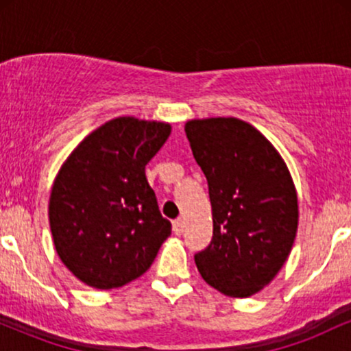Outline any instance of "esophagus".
Listing matches in <instances>:
<instances>
[{"label":"esophagus","instance_id":"34e87169","mask_svg":"<svg viewBox=\"0 0 351 351\" xmlns=\"http://www.w3.org/2000/svg\"><path fill=\"white\" fill-rule=\"evenodd\" d=\"M183 231H184V223L181 219H176L175 223H173V232H175L176 236H180L183 234Z\"/></svg>","mask_w":351,"mask_h":351}]
</instances>
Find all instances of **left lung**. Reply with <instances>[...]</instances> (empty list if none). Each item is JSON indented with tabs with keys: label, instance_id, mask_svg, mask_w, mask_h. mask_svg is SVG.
Here are the masks:
<instances>
[{
	"label": "left lung",
	"instance_id": "1",
	"mask_svg": "<svg viewBox=\"0 0 351 351\" xmlns=\"http://www.w3.org/2000/svg\"><path fill=\"white\" fill-rule=\"evenodd\" d=\"M184 132L213 208V241L195 256L196 267L224 295L251 297L279 274L295 241L291 171L277 148L236 117L188 120Z\"/></svg>",
	"mask_w": 351,
	"mask_h": 351
}]
</instances>
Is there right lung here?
I'll return each instance as SVG.
<instances>
[{
    "mask_svg": "<svg viewBox=\"0 0 351 351\" xmlns=\"http://www.w3.org/2000/svg\"><path fill=\"white\" fill-rule=\"evenodd\" d=\"M170 134L167 122L117 117L60 165L49 196L52 241L88 287L108 291L138 279L171 234L145 175Z\"/></svg>",
    "mask_w": 351,
    "mask_h": 351,
    "instance_id": "right-lung-1",
    "label": "right lung"
}]
</instances>
